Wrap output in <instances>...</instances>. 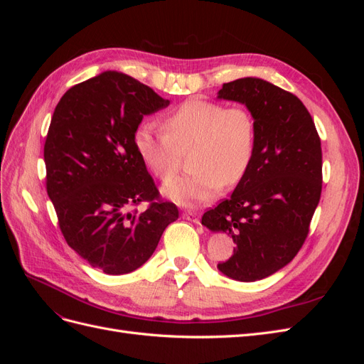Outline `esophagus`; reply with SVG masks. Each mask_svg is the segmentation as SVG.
Segmentation results:
<instances>
[{
	"mask_svg": "<svg viewBox=\"0 0 364 364\" xmlns=\"http://www.w3.org/2000/svg\"><path fill=\"white\" fill-rule=\"evenodd\" d=\"M182 217L188 220V222L199 223V214H197L196 211H185V213L182 214Z\"/></svg>",
	"mask_w": 364,
	"mask_h": 364,
	"instance_id": "obj_1",
	"label": "esophagus"
}]
</instances>
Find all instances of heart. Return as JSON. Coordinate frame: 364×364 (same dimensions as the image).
Returning <instances> with one entry per match:
<instances>
[{
	"mask_svg": "<svg viewBox=\"0 0 364 364\" xmlns=\"http://www.w3.org/2000/svg\"><path fill=\"white\" fill-rule=\"evenodd\" d=\"M165 134L142 124L134 144L142 164L162 182L181 167V151L194 149L188 178L164 186V194L182 206L214 200L223 185L234 186L247 174L257 146V123L245 106H225L191 98L164 118Z\"/></svg>",
	"mask_w": 364,
	"mask_h": 364,
	"instance_id": "obj_1",
	"label": "heart"
}]
</instances>
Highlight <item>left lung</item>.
Wrapping results in <instances>:
<instances>
[{
	"instance_id": "8db88e82",
	"label": "left lung",
	"mask_w": 364,
	"mask_h": 364,
	"mask_svg": "<svg viewBox=\"0 0 364 364\" xmlns=\"http://www.w3.org/2000/svg\"><path fill=\"white\" fill-rule=\"evenodd\" d=\"M217 98L249 109L257 146L230 199L206 211L202 225L237 245L218 270L253 282L287 266L304 245L322 193L321 138L299 98L270 82L245 77L225 83Z\"/></svg>"
}]
</instances>
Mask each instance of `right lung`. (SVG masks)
Masks as SVG:
<instances>
[{
  "mask_svg": "<svg viewBox=\"0 0 364 364\" xmlns=\"http://www.w3.org/2000/svg\"><path fill=\"white\" fill-rule=\"evenodd\" d=\"M168 105L134 77L106 71L70 87L54 109L43 146L47 193L68 246L107 274L141 267L179 217L134 144L144 115ZM141 201L147 210L129 211Z\"/></svg>",
  "mask_w": 364,
  "mask_h": 364,
  "instance_id": "add662e5",
  "label": "right lung"
}]
</instances>
